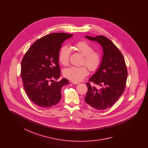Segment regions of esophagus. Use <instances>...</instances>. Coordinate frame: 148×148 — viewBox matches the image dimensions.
I'll use <instances>...</instances> for the list:
<instances>
[{
    "instance_id": "esophagus-1",
    "label": "esophagus",
    "mask_w": 148,
    "mask_h": 148,
    "mask_svg": "<svg viewBox=\"0 0 148 148\" xmlns=\"http://www.w3.org/2000/svg\"><path fill=\"white\" fill-rule=\"evenodd\" d=\"M71 83H72V84H79V83H78V82H71Z\"/></svg>"
}]
</instances>
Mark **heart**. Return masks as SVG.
Wrapping results in <instances>:
<instances>
[{
    "mask_svg": "<svg viewBox=\"0 0 148 148\" xmlns=\"http://www.w3.org/2000/svg\"><path fill=\"white\" fill-rule=\"evenodd\" d=\"M74 48L84 56L83 64L86 65L90 71H95L98 69L102 62V56L98 51L93 50V47L90 44L85 40L79 41L74 44ZM71 54V49L68 46H64L61 48L59 54V60L64 66L69 64ZM88 74V70L85 66H71L63 71L65 77L75 82L81 81Z\"/></svg>",
    "mask_w": 148,
    "mask_h": 148,
    "instance_id": "1",
    "label": "heart"
}]
</instances>
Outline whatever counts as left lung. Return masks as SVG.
<instances>
[{
	"instance_id": "obj_1",
	"label": "left lung",
	"mask_w": 148,
	"mask_h": 148,
	"mask_svg": "<svg viewBox=\"0 0 148 148\" xmlns=\"http://www.w3.org/2000/svg\"><path fill=\"white\" fill-rule=\"evenodd\" d=\"M102 47L104 55L97 71L89 79L99 89L86 83L88 91L85 101L94 109L103 110L112 106L125 89L127 71L121 51L110 40L103 35L85 36Z\"/></svg>"
}]
</instances>
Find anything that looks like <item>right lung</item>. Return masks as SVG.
<instances>
[{"instance_id": "right-lung-1", "label": "right lung", "mask_w": 148, "mask_h": 148, "mask_svg": "<svg viewBox=\"0 0 148 148\" xmlns=\"http://www.w3.org/2000/svg\"><path fill=\"white\" fill-rule=\"evenodd\" d=\"M73 35L64 33L45 35L34 42L23 57L21 64L23 87L36 106L48 108L60 100L62 87L69 82L63 78L53 82V79L57 80L60 75L58 62L62 44Z\"/></svg>"}]
</instances>
